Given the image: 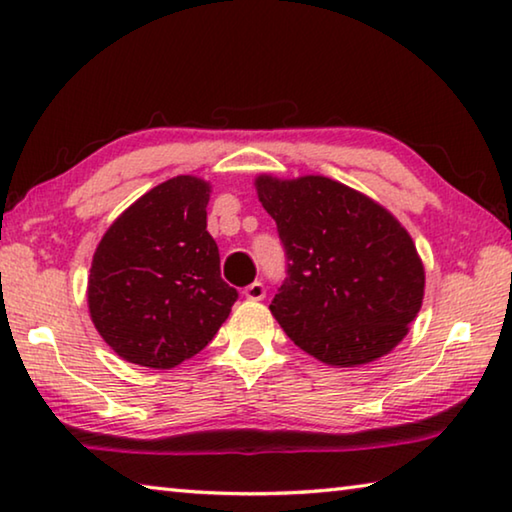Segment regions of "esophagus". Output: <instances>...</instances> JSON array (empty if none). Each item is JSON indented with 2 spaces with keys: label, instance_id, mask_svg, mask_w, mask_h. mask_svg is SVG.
Masks as SVG:
<instances>
[{
  "label": "esophagus",
  "instance_id": "esophagus-1",
  "mask_svg": "<svg viewBox=\"0 0 512 512\" xmlns=\"http://www.w3.org/2000/svg\"><path fill=\"white\" fill-rule=\"evenodd\" d=\"M243 294H246V298L248 300H262L264 296H266V287H264V282H259V280H255V282H250V285L243 289Z\"/></svg>",
  "mask_w": 512,
  "mask_h": 512
}]
</instances>
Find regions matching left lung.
I'll return each mask as SVG.
<instances>
[{"mask_svg":"<svg viewBox=\"0 0 512 512\" xmlns=\"http://www.w3.org/2000/svg\"><path fill=\"white\" fill-rule=\"evenodd\" d=\"M257 193L285 248L287 278L271 312L291 342L335 367L392 351L424 298V266L401 223L321 175H262Z\"/></svg>","mask_w":512,"mask_h":512,"instance_id":"left-lung-1","label":"left lung"}]
</instances>
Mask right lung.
Instances as JSON below:
<instances>
[{
  "label": "right lung",
  "mask_w": 512,
  "mask_h": 512,
  "mask_svg": "<svg viewBox=\"0 0 512 512\" xmlns=\"http://www.w3.org/2000/svg\"><path fill=\"white\" fill-rule=\"evenodd\" d=\"M207 202V182L177 175L120 214L97 246L88 310L123 360L177 367L212 342L239 298L221 278Z\"/></svg>",
  "instance_id": "right-lung-1"
}]
</instances>
